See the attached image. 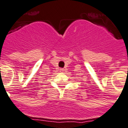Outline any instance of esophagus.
<instances>
[{"mask_svg": "<svg viewBox=\"0 0 128 128\" xmlns=\"http://www.w3.org/2000/svg\"><path fill=\"white\" fill-rule=\"evenodd\" d=\"M60 71H61V72H62V71H63V70H64V69H63V68H60Z\"/></svg>", "mask_w": 128, "mask_h": 128, "instance_id": "obj_1", "label": "esophagus"}]
</instances>
